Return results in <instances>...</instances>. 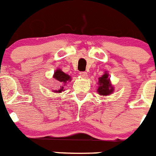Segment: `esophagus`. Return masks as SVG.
Segmentation results:
<instances>
[{"mask_svg":"<svg viewBox=\"0 0 156 156\" xmlns=\"http://www.w3.org/2000/svg\"><path fill=\"white\" fill-rule=\"evenodd\" d=\"M80 76L82 78H87V73L86 72H80Z\"/></svg>","mask_w":156,"mask_h":156,"instance_id":"1","label":"esophagus"}]
</instances>
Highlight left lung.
I'll return each instance as SVG.
<instances>
[{"instance_id": "1", "label": "left lung", "mask_w": 156, "mask_h": 156, "mask_svg": "<svg viewBox=\"0 0 156 156\" xmlns=\"http://www.w3.org/2000/svg\"><path fill=\"white\" fill-rule=\"evenodd\" d=\"M98 93L103 96H108L112 94L114 91V87L111 83L109 78V74L108 72H105V73L98 78Z\"/></svg>"}]
</instances>
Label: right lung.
Here are the masks:
<instances>
[{
    "label": "right lung",
    "mask_w": 156,
    "mask_h": 156,
    "mask_svg": "<svg viewBox=\"0 0 156 156\" xmlns=\"http://www.w3.org/2000/svg\"><path fill=\"white\" fill-rule=\"evenodd\" d=\"M53 77L58 82L59 85H60V88L58 90H52L53 92L55 93H61L64 90V86H66V84H67V83L71 81V76L68 74L65 73L64 72L62 71L61 69H57L55 71V73H54Z\"/></svg>",
    "instance_id": "right-lung-1"
}]
</instances>
